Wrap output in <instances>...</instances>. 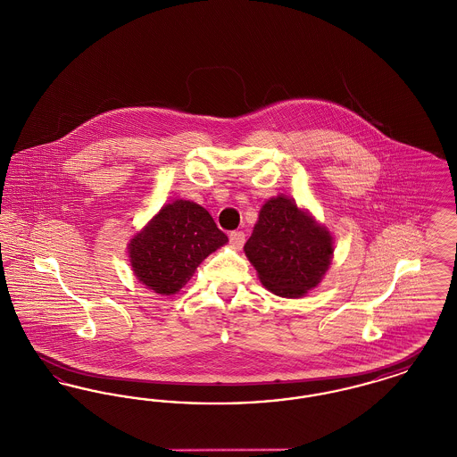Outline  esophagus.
<instances>
[{
    "label": "esophagus",
    "mask_w": 457,
    "mask_h": 457,
    "mask_svg": "<svg viewBox=\"0 0 457 457\" xmlns=\"http://www.w3.org/2000/svg\"><path fill=\"white\" fill-rule=\"evenodd\" d=\"M229 243H231L233 248L239 250V248L243 246V243H245V233H243V231H233V233L229 235Z\"/></svg>",
    "instance_id": "34e87169"
}]
</instances>
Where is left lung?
I'll return each instance as SVG.
<instances>
[{
    "mask_svg": "<svg viewBox=\"0 0 457 457\" xmlns=\"http://www.w3.org/2000/svg\"><path fill=\"white\" fill-rule=\"evenodd\" d=\"M243 250L269 291L283 298H302L328 270L334 239L295 200L279 195L262 205Z\"/></svg>",
    "mask_w": 457,
    "mask_h": 457,
    "instance_id": "left-lung-1",
    "label": "left lung"
}]
</instances>
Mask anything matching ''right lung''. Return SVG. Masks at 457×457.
I'll return each instance as SVG.
<instances>
[{
	"mask_svg": "<svg viewBox=\"0 0 457 457\" xmlns=\"http://www.w3.org/2000/svg\"><path fill=\"white\" fill-rule=\"evenodd\" d=\"M228 237L212 216L190 200L164 205L129 243L135 278L157 295H174Z\"/></svg>",
	"mask_w": 457,
	"mask_h": 457,
	"instance_id": "right-lung-1",
	"label": "right lung"
}]
</instances>
